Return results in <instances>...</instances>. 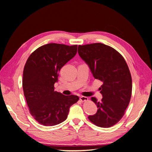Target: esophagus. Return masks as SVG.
I'll return each instance as SVG.
<instances>
[{"mask_svg": "<svg viewBox=\"0 0 152 152\" xmlns=\"http://www.w3.org/2000/svg\"><path fill=\"white\" fill-rule=\"evenodd\" d=\"M80 100L82 102H87V101H88V98L86 97V96H80Z\"/></svg>", "mask_w": 152, "mask_h": 152, "instance_id": "1", "label": "esophagus"}]
</instances>
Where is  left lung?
Masks as SVG:
<instances>
[{"label": "left lung", "mask_w": 152, "mask_h": 152, "mask_svg": "<svg viewBox=\"0 0 152 152\" xmlns=\"http://www.w3.org/2000/svg\"><path fill=\"white\" fill-rule=\"evenodd\" d=\"M78 53L93 77L103 82V98L98 102L91 98L98 111L89 120L98 127H112L122 118L131 98L132 78L126 61L117 50L102 43L79 45Z\"/></svg>", "instance_id": "left-lung-1"}]
</instances>
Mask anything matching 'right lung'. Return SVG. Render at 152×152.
<instances>
[{
  "label": "right lung",
  "instance_id": "add662e5",
  "mask_svg": "<svg viewBox=\"0 0 152 152\" xmlns=\"http://www.w3.org/2000/svg\"><path fill=\"white\" fill-rule=\"evenodd\" d=\"M77 45L50 43L32 53L25 63L23 89L30 114L39 124L53 126L65 121L79 98L54 91L60 69L75 56Z\"/></svg>",
  "mask_w": 152,
  "mask_h": 152
}]
</instances>
